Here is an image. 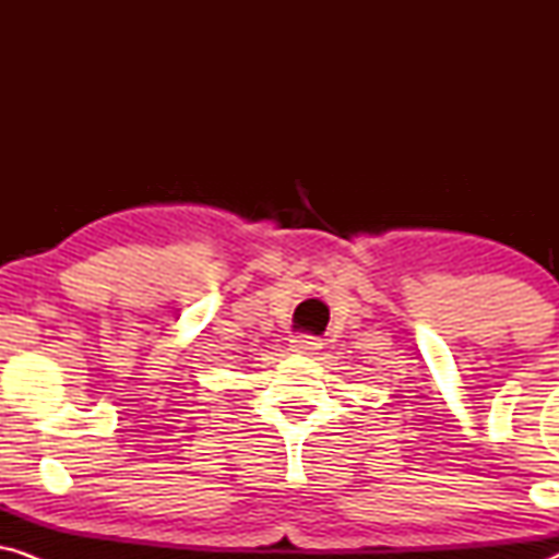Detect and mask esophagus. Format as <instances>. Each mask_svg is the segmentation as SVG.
Returning a JSON list of instances; mask_svg holds the SVG:
<instances>
[{"label":"esophagus","mask_w":559,"mask_h":559,"mask_svg":"<svg viewBox=\"0 0 559 559\" xmlns=\"http://www.w3.org/2000/svg\"><path fill=\"white\" fill-rule=\"evenodd\" d=\"M320 348H323V343L316 335H295L293 338V350L297 354H318Z\"/></svg>","instance_id":"obj_1"}]
</instances>
